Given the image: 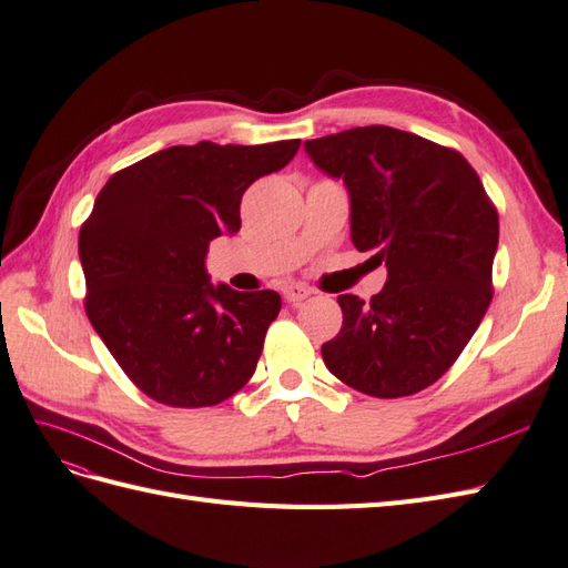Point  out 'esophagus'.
<instances>
[{
  "label": "esophagus",
  "instance_id": "34e87169",
  "mask_svg": "<svg viewBox=\"0 0 568 568\" xmlns=\"http://www.w3.org/2000/svg\"><path fill=\"white\" fill-rule=\"evenodd\" d=\"M314 295L312 287H304V285H287L283 290V297L290 302V304H300L302 300H307Z\"/></svg>",
  "mask_w": 568,
  "mask_h": 568
}]
</instances>
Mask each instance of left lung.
Returning <instances> with one entry per match:
<instances>
[{
    "mask_svg": "<svg viewBox=\"0 0 568 568\" xmlns=\"http://www.w3.org/2000/svg\"><path fill=\"white\" fill-rule=\"evenodd\" d=\"M304 151L343 180L353 244L388 271L367 304L338 297L326 367L367 396H413L448 372L489 307L497 209L458 151L394 126H355Z\"/></svg>",
    "mask_w": 568,
    "mask_h": 568,
    "instance_id": "left-lung-1",
    "label": "left lung"
}]
</instances>
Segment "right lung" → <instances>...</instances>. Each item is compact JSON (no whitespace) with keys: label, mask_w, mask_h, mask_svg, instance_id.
<instances>
[{"label":"right lung","mask_w":568,"mask_h":568,"mask_svg":"<svg viewBox=\"0 0 568 568\" xmlns=\"http://www.w3.org/2000/svg\"><path fill=\"white\" fill-rule=\"evenodd\" d=\"M300 139L172 145L114 172L81 225L85 314L124 374L172 408H206L252 379L273 290L211 285L209 244L240 230L242 194L283 170Z\"/></svg>","instance_id":"right-lung-1"}]
</instances>
